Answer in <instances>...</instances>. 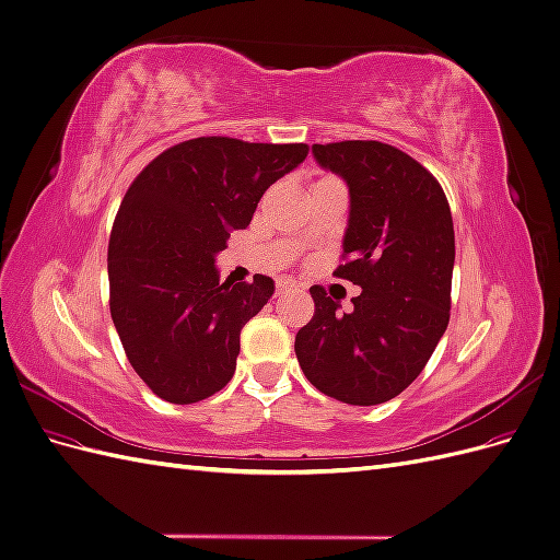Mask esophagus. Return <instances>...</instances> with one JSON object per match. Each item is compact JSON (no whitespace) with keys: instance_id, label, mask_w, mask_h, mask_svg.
<instances>
[{"instance_id":"34e87169","label":"esophagus","mask_w":560,"mask_h":560,"mask_svg":"<svg viewBox=\"0 0 560 560\" xmlns=\"http://www.w3.org/2000/svg\"><path fill=\"white\" fill-rule=\"evenodd\" d=\"M292 290H294V282H290V280H278V284H276L278 296L284 294V292H292Z\"/></svg>"}]
</instances>
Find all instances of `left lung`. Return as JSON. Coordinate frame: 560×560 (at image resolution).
I'll return each mask as SVG.
<instances>
[{"label":"left lung","mask_w":560,"mask_h":560,"mask_svg":"<svg viewBox=\"0 0 560 560\" xmlns=\"http://www.w3.org/2000/svg\"><path fill=\"white\" fill-rule=\"evenodd\" d=\"M315 161L348 184L346 264L362 287L352 311L311 287L315 315L296 334L306 378L338 401L374 406L409 387L444 336L455 235L442 186L416 159L376 140L313 144Z\"/></svg>","instance_id":"8db88e82"}]
</instances>
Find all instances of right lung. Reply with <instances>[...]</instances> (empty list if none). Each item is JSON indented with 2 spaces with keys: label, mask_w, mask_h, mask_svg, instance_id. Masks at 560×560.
<instances>
[{
  "label": "right lung",
  "mask_w": 560,
  "mask_h": 560,
  "mask_svg": "<svg viewBox=\"0 0 560 560\" xmlns=\"http://www.w3.org/2000/svg\"><path fill=\"white\" fill-rule=\"evenodd\" d=\"M306 156L308 144L196 138L130 184L109 238V308L128 362L161 399L194 404L233 378L241 329L276 284L259 273L222 282L214 259Z\"/></svg>",
  "instance_id": "obj_1"
}]
</instances>
